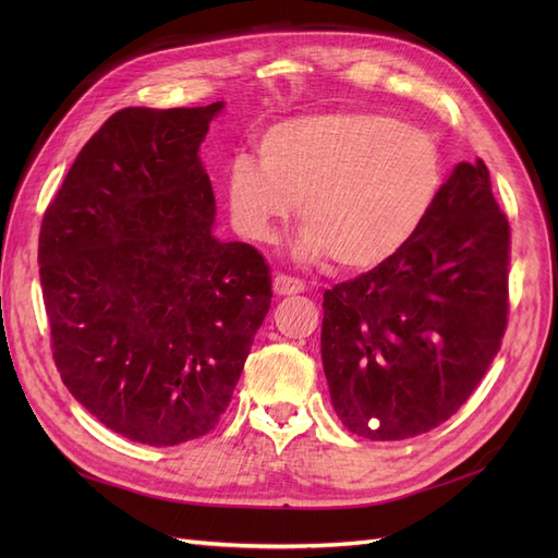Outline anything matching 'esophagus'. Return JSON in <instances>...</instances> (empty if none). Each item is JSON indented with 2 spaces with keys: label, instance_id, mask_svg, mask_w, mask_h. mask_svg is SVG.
Masks as SVG:
<instances>
[{
  "label": "esophagus",
  "instance_id": "1",
  "mask_svg": "<svg viewBox=\"0 0 558 558\" xmlns=\"http://www.w3.org/2000/svg\"><path fill=\"white\" fill-rule=\"evenodd\" d=\"M272 289L279 298H286V295H300L305 293V283H302L300 279H293V277H286V275H277L272 279Z\"/></svg>",
  "mask_w": 558,
  "mask_h": 558
}]
</instances>
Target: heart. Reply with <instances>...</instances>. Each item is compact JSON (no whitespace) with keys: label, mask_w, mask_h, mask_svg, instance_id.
<instances>
[{"label":"heart","mask_w":558,"mask_h":558,"mask_svg":"<svg viewBox=\"0 0 558 558\" xmlns=\"http://www.w3.org/2000/svg\"><path fill=\"white\" fill-rule=\"evenodd\" d=\"M442 150L428 132L373 111L312 113L269 128L258 160L230 165L228 205L244 240L272 242L298 202L302 258L377 267L408 246L442 191Z\"/></svg>","instance_id":"obj_1"}]
</instances>
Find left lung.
Returning <instances> with one entry per match:
<instances>
[{
  "instance_id": "8db88e82",
  "label": "left lung",
  "mask_w": 558,
  "mask_h": 558,
  "mask_svg": "<svg viewBox=\"0 0 558 558\" xmlns=\"http://www.w3.org/2000/svg\"><path fill=\"white\" fill-rule=\"evenodd\" d=\"M508 218L477 158L453 167L408 246L324 293L320 361L351 433L404 440L461 408L508 326Z\"/></svg>"
}]
</instances>
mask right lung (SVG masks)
Wrapping results in <instances>:
<instances>
[{
    "label": "right lung",
    "mask_w": 558,
    "mask_h": 558,
    "mask_svg": "<svg viewBox=\"0 0 558 558\" xmlns=\"http://www.w3.org/2000/svg\"><path fill=\"white\" fill-rule=\"evenodd\" d=\"M223 107L116 111L81 148L41 223L60 377L132 442L172 447L209 433L272 305L260 253L211 230L199 144Z\"/></svg>",
    "instance_id": "1"
}]
</instances>
